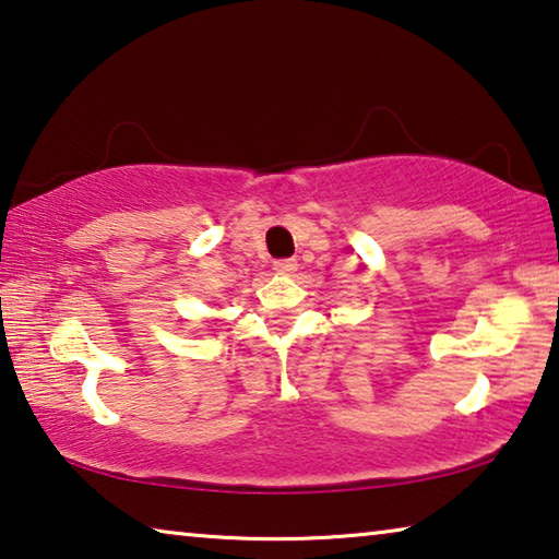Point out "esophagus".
Here are the masks:
<instances>
[{
  "mask_svg": "<svg viewBox=\"0 0 559 559\" xmlns=\"http://www.w3.org/2000/svg\"><path fill=\"white\" fill-rule=\"evenodd\" d=\"M273 269H276L278 273H293L298 269V261L296 259H278L276 263H273Z\"/></svg>",
  "mask_w": 559,
  "mask_h": 559,
  "instance_id": "1",
  "label": "esophagus"
}]
</instances>
